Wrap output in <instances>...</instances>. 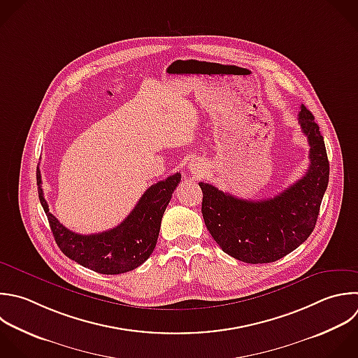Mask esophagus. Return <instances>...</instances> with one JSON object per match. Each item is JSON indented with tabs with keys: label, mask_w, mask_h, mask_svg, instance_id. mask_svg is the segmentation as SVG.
I'll return each mask as SVG.
<instances>
[{
	"label": "esophagus",
	"mask_w": 358,
	"mask_h": 358,
	"mask_svg": "<svg viewBox=\"0 0 358 358\" xmlns=\"http://www.w3.org/2000/svg\"><path fill=\"white\" fill-rule=\"evenodd\" d=\"M189 169H190V172H194V173H199V172L201 171V168H200L199 164H190V165H189Z\"/></svg>",
	"instance_id": "obj_1"
}]
</instances>
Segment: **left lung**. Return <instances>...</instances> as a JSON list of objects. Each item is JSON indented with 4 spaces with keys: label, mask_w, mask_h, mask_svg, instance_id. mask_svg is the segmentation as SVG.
Masks as SVG:
<instances>
[{
    "label": "left lung",
    "mask_w": 358,
    "mask_h": 358,
    "mask_svg": "<svg viewBox=\"0 0 358 358\" xmlns=\"http://www.w3.org/2000/svg\"><path fill=\"white\" fill-rule=\"evenodd\" d=\"M298 123L309 143V168L294 185L266 200H243L200 182L204 224L229 256L245 263L275 262L312 234L329 183V161L313 115L301 105Z\"/></svg>",
    "instance_id": "left-lung-1"
}]
</instances>
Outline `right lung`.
<instances>
[{
	"label": "right lung",
	"instance_id": "add662e5",
	"mask_svg": "<svg viewBox=\"0 0 358 358\" xmlns=\"http://www.w3.org/2000/svg\"><path fill=\"white\" fill-rule=\"evenodd\" d=\"M36 180L42 207L62 252L78 264L96 273L122 274L143 264L154 252L162 215L173 190L180 182V173H175L148 187L133 211L116 228L91 235L73 232L60 224L49 211L43 197L39 168L36 171Z\"/></svg>",
	"mask_w": 358,
	"mask_h": 358
}]
</instances>
